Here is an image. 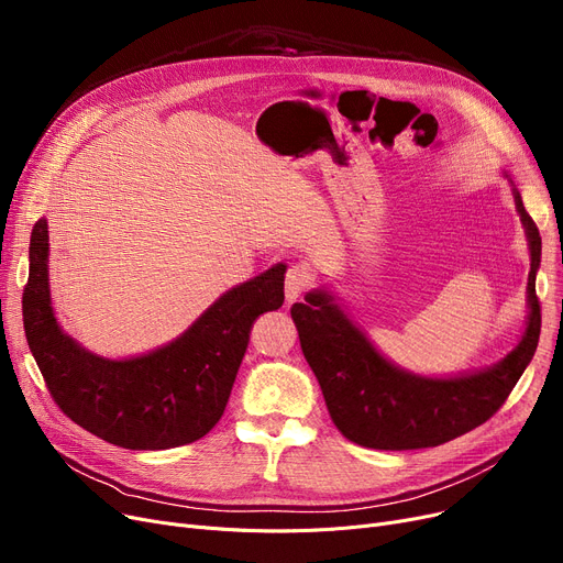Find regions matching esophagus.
I'll use <instances>...</instances> for the list:
<instances>
[{
	"label": "esophagus",
	"mask_w": 563,
	"mask_h": 563,
	"mask_svg": "<svg viewBox=\"0 0 563 563\" xmlns=\"http://www.w3.org/2000/svg\"><path fill=\"white\" fill-rule=\"evenodd\" d=\"M312 287V274L306 264H291L285 274V299L287 303L297 301L306 289Z\"/></svg>",
	"instance_id": "34e87169"
}]
</instances>
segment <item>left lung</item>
Wrapping results in <instances>:
<instances>
[{
  "label": "left lung",
  "mask_w": 563,
  "mask_h": 563,
  "mask_svg": "<svg viewBox=\"0 0 563 563\" xmlns=\"http://www.w3.org/2000/svg\"><path fill=\"white\" fill-rule=\"evenodd\" d=\"M516 207L531 251L529 323L522 342L499 365L459 378H420L383 361L327 294H308L291 306L303 356L312 367L340 433L372 450L438 448L490 420L516 388L541 335L537 269L541 234L520 194Z\"/></svg>",
  "instance_id": "obj_1"
}]
</instances>
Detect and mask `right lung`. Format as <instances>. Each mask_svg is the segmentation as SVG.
<instances>
[{"mask_svg": "<svg viewBox=\"0 0 563 563\" xmlns=\"http://www.w3.org/2000/svg\"><path fill=\"white\" fill-rule=\"evenodd\" d=\"M285 264L230 289L175 342L132 361H104L62 333L47 289V221L29 244L22 323L54 404L75 424L125 450H170L221 420L253 321L278 310Z\"/></svg>", "mask_w": 563, "mask_h": 563, "instance_id": "obj_1", "label": "right lung"}]
</instances>
